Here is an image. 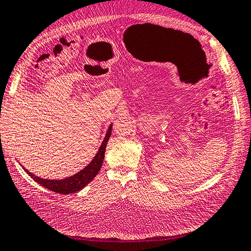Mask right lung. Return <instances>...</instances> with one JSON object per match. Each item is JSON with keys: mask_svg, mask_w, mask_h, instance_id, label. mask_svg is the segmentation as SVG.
<instances>
[{"mask_svg": "<svg viewBox=\"0 0 251 251\" xmlns=\"http://www.w3.org/2000/svg\"><path fill=\"white\" fill-rule=\"evenodd\" d=\"M111 131H112V124L110 125L109 129H107L104 140H103V142L101 144L99 151L97 152L95 158L92 159V161L86 166L85 169H82L75 175L71 176V177H67L64 179H44L41 177H38V176L30 173V172L27 171L26 169L24 170L26 171L27 174L30 176L33 180H36L38 184H40L41 186H43V187H46L48 189H50L51 191H54V193L62 194V195L77 193V191H79L85 187L86 185L89 184L90 181L96 177L98 172L100 171L103 163V159H104L106 144L107 141H109L110 136H111Z\"/></svg>", "mask_w": 251, "mask_h": 251, "instance_id": "add662e5", "label": "right lung"}]
</instances>
